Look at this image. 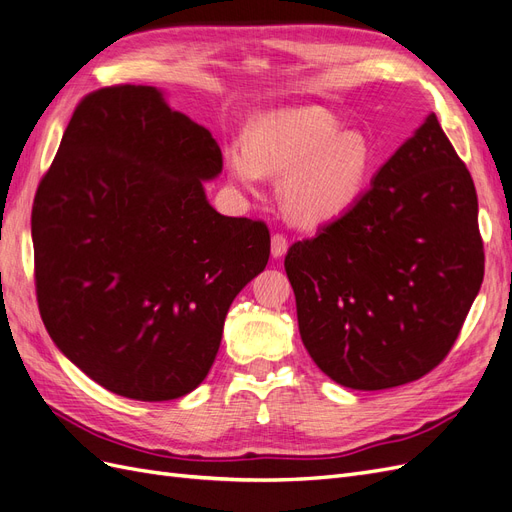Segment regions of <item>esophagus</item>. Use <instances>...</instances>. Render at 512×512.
<instances>
[{
	"mask_svg": "<svg viewBox=\"0 0 512 512\" xmlns=\"http://www.w3.org/2000/svg\"><path fill=\"white\" fill-rule=\"evenodd\" d=\"M288 250V239L284 235H280V232H275V235L271 237V254L273 258H282Z\"/></svg>",
	"mask_w": 512,
	"mask_h": 512,
	"instance_id": "esophagus-1",
	"label": "esophagus"
}]
</instances>
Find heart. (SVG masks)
Wrapping results in <instances>:
<instances>
[{
	"mask_svg": "<svg viewBox=\"0 0 512 512\" xmlns=\"http://www.w3.org/2000/svg\"><path fill=\"white\" fill-rule=\"evenodd\" d=\"M228 173L243 190H258L265 175L288 177L286 211L299 224L339 218L361 196L371 151L359 132H339L322 108H299L260 123L252 143L226 149Z\"/></svg>",
	"mask_w": 512,
	"mask_h": 512,
	"instance_id": "obj_1",
	"label": "heart"
}]
</instances>
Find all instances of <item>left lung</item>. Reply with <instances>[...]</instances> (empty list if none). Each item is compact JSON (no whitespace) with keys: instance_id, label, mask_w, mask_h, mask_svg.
I'll list each match as a JSON object with an SVG mask.
<instances>
[{"instance_id":"1","label":"left lung","mask_w":512,"mask_h":512,"mask_svg":"<svg viewBox=\"0 0 512 512\" xmlns=\"http://www.w3.org/2000/svg\"><path fill=\"white\" fill-rule=\"evenodd\" d=\"M284 267L303 346L337 384L380 391L438 367L485 275L474 181L438 117Z\"/></svg>"}]
</instances>
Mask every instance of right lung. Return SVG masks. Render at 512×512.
Instances as JSON below:
<instances>
[{
  "mask_svg": "<svg viewBox=\"0 0 512 512\" xmlns=\"http://www.w3.org/2000/svg\"><path fill=\"white\" fill-rule=\"evenodd\" d=\"M220 173L211 132L156 87H102L74 108L34 198L36 297L57 348L111 393L194 391L230 303L267 267V224L207 203Z\"/></svg>",
  "mask_w": 512,
  "mask_h": 512,
  "instance_id": "right-lung-1",
  "label": "right lung"
}]
</instances>
